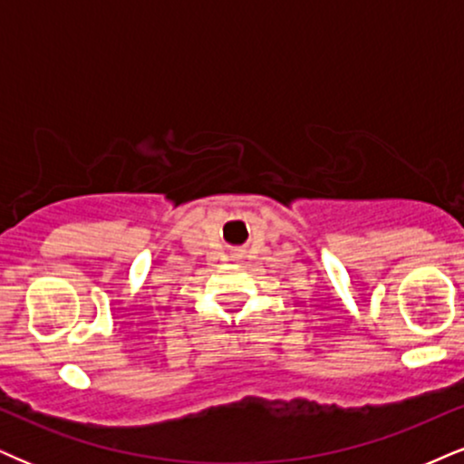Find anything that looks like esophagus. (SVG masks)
<instances>
[{
	"label": "esophagus",
	"instance_id": "obj_1",
	"mask_svg": "<svg viewBox=\"0 0 464 464\" xmlns=\"http://www.w3.org/2000/svg\"><path fill=\"white\" fill-rule=\"evenodd\" d=\"M231 259H233V261H239V259H242V253H233Z\"/></svg>",
	"mask_w": 464,
	"mask_h": 464
}]
</instances>
